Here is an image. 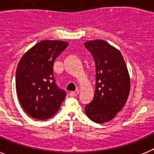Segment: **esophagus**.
Instances as JSON below:
<instances>
[{
  "mask_svg": "<svg viewBox=\"0 0 154 154\" xmlns=\"http://www.w3.org/2000/svg\"><path fill=\"white\" fill-rule=\"evenodd\" d=\"M79 90L78 89H76L75 91H72V92H70V95L72 97H76L77 95V94H79Z\"/></svg>",
  "mask_w": 154,
  "mask_h": 154,
  "instance_id": "34e87169",
  "label": "esophagus"
}]
</instances>
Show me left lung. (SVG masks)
Returning a JSON list of instances; mask_svg holds the SVG:
<instances>
[{"instance_id":"1","label":"left lung","mask_w":154,"mask_h":154,"mask_svg":"<svg viewBox=\"0 0 154 154\" xmlns=\"http://www.w3.org/2000/svg\"><path fill=\"white\" fill-rule=\"evenodd\" d=\"M96 65V89L85 112L93 122L111 121L123 109L130 92V77L121 52L103 40L84 43Z\"/></svg>"}]
</instances>
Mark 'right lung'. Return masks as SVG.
Here are the masks:
<instances>
[{
    "mask_svg": "<svg viewBox=\"0 0 154 154\" xmlns=\"http://www.w3.org/2000/svg\"><path fill=\"white\" fill-rule=\"evenodd\" d=\"M69 45L61 41L38 42L22 56L16 72V89L20 105L30 117L46 120L57 112L65 92L55 84L53 63Z\"/></svg>",
    "mask_w": 154,
    "mask_h": 154,
    "instance_id": "obj_1",
    "label": "right lung"
}]
</instances>
